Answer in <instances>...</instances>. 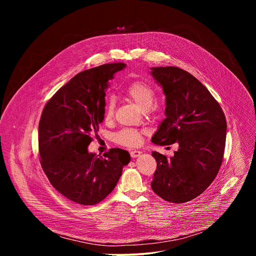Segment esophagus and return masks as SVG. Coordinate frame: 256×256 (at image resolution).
Returning a JSON list of instances; mask_svg holds the SVG:
<instances>
[{
	"label": "esophagus",
	"mask_w": 256,
	"mask_h": 256,
	"mask_svg": "<svg viewBox=\"0 0 256 256\" xmlns=\"http://www.w3.org/2000/svg\"><path fill=\"white\" fill-rule=\"evenodd\" d=\"M130 154L132 158H136V157H138L142 154V152L138 151V150H132V151L130 152Z\"/></svg>",
	"instance_id": "esophagus-1"
}]
</instances>
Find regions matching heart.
Wrapping results in <instances>:
<instances>
[{
    "mask_svg": "<svg viewBox=\"0 0 256 256\" xmlns=\"http://www.w3.org/2000/svg\"><path fill=\"white\" fill-rule=\"evenodd\" d=\"M126 95L142 112H148L150 108H156L152 106L156 98L155 90L147 83L142 81L132 83L126 88ZM114 106L116 104L112 98L107 99L104 107V118L106 120L112 118ZM116 140L120 144L126 146V147H136L142 142V132L132 128H124L116 134Z\"/></svg>",
    "mask_w": 256,
    "mask_h": 256,
    "instance_id": "obj_1",
    "label": "heart"
}]
</instances>
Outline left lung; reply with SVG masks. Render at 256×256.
<instances>
[{"label": "left lung", "mask_w": 256, "mask_h": 256, "mask_svg": "<svg viewBox=\"0 0 256 256\" xmlns=\"http://www.w3.org/2000/svg\"><path fill=\"white\" fill-rule=\"evenodd\" d=\"M151 75L166 96V118L152 142L179 146L169 159L152 152L157 169L151 186L167 202H190L210 186L221 167L225 114L210 91L188 72L177 66H154Z\"/></svg>", "instance_id": "8db88e82"}]
</instances>
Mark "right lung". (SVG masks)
<instances>
[{"label":"right lung","instance_id":"1","mask_svg":"<svg viewBox=\"0 0 256 256\" xmlns=\"http://www.w3.org/2000/svg\"><path fill=\"white\" fill-rule=\"evenodd\" d=\"M126 64H105L83 70L46 104L38 126L40 164L52 186L70 200L93 206L110 194L130 161L114 148L103 156L90 153L92 134L104 120L108 81Z\"/></svg>","mask_w":256,"mask_h":256}]
</instances>
